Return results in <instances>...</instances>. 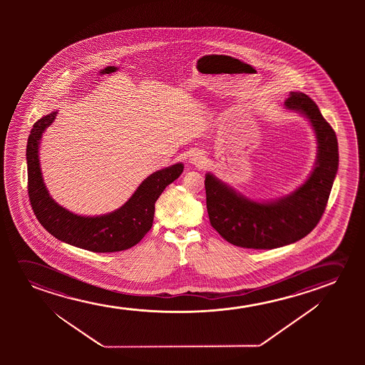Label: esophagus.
Listing matches in <instances>:
<instances>
[{"label": "esophagus", "mask_w": 365, "mask_h": 365, "mask_svg": "<svg viewBox=\"0 0 365 365\" xmlns=\"http://www.w3.org/2000/svg\"><path fill=\"white\" fill-rule=\"evenodd\" d=\"M190 160L192 165H197V167H203V165H207V158H205V155L202 152L193 153Z\"/></svg>", "instance_id": "34e87169"}]
</instances>
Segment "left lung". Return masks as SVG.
<instances>
[{"label": "left lung", "instance_id": "1", "mask_svg": "<svg viewBox=\"0 0 365 365\" xmlns=\"http://www.w3.org/2000/svg\"><path fill=\"white\" fill-rule=\"evenodd\" d=\"M284 105L309 120L317 138L314 168L303 185L277 200L258 202L210 172L205 175L210 225L237 247L273 250L292 245L309 235L324 213L339 165L336 135L314 101L305 93L290 92Z\"/></svg>", "mask_w": 365, "mask_h": 365}]
</instances>
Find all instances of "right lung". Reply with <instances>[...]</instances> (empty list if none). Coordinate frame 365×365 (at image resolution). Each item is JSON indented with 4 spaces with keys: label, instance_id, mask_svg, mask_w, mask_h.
Wrapping results in <instances>:
<instances>
[{
    "label": "right lung",
    "instance_id": "right-lung-1",
    "mask_svg": "<svg viewBox=\"0 0 365 365\" xmlns=\"http://www.w3.org/2000/svg\"><path fill=\"white\" fill-rule=\"evenodd\" d=\"M56 115L57 110L36 122L26 150L29 197L37 220L61 242L96 253L120 252L137 245L152 227L155 200L182 175L185 165L175 163L148 175L130 200L110 213L93 217L76 215L51 197L41 172L40 140Z\"/></svg>",
    "mask_w": 365,
    "mask_h": 365
}]
</instances>
